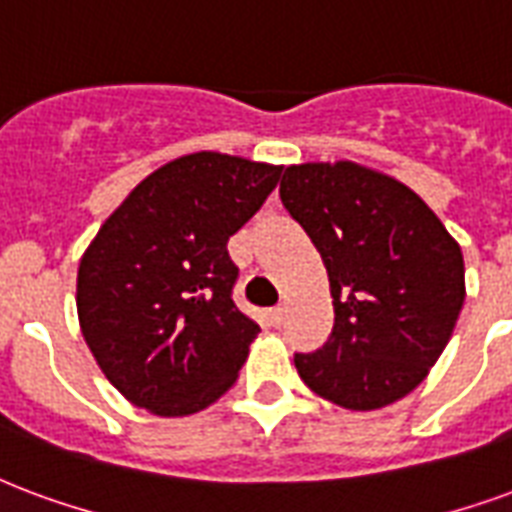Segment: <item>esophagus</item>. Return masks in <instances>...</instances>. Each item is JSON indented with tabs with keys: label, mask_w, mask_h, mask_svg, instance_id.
Here are the masks:
<instances>
[{
	"label": "esophagus",
	"mask_w": 512,
	"mask_h": 512,
	"mask_svg": "<svg viewBox=\"0 0 512 512\" xmlns=\"http://www.w3.org/2000/svg\"><path fill=\"white\" fill-rule=\"evenodd\" d=\"M282 320H285V309H282V306L268 309V323L274 325V328H279V325H282Z\"/></svg>",
	"instance_id": "1"
}]
</instances>
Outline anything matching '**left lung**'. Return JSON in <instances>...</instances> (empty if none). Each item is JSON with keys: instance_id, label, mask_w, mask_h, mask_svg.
Returning <instances> with one entry per match:
<instances>
[{"instance_id": "1", "label": "left lung", "mask_w": 512, "mask_h": 512, "mask_svg": "<svg viewBox=\"0 0 512 512\" xmlns=\"http://www.w3.org/2000/svg\"><path fill=\"white\" fill-rule=\"evenodd\" d=\"M279 198L323 257L333 328L295 369L317 396L380 410L415 391L464 306V257L445 225L396 179L352 162L285 170Z\"/></svg>"}]
</instances>
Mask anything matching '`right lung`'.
<instances>
[{
	"mask_svg": "<svg viewBox=\"0 0 512 512\" xmlns=\"http://www.w3.org/2000/svg\"><path fill=\"white\" fill-rule=\"evenodd\" d=\"M282 168L198 151L132 189L78 268V320L121 396L179 418L236 382L257 328L233 304L227 238L263 206Z\"/></svg>",
	"mask_w": 512,
	"mask_h": 512,
	"instance_id": "right-lung-1",
	"label": "right lung"
}]
</instances>
